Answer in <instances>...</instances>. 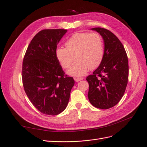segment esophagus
Instances as JSON below:
<instances>
[{
  "mask_svg": "<svg viewBox=\"0 0 147 147\" xmlns=\"http://www.w3.org/2000/svg\"><path fill=\"white\" fill-rule=\"evenodd\" d=\"M74 80H75V81L76 82H78L82 80L83 78H74Z\"/></svg>",
  "mask_w": 147,
  "mask_h": 147,
  "instance_id": "34e87169",
  "label": "esophagus"
}]
</instances>
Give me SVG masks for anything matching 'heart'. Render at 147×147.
<instances>
[{
	"label": "heart",
	"mask_w": 147,
	"mask_h": 147,
	"mask_svg": "<svg viewBox=\"0 0 147 147\" xmlns=\"http://www.w3.org/2000/svg\"><path fill=\"white\" fill-rule=\"evenodd\" d=\"M65 46V48L57 47L55 55L64 69L69 67L74 57L76 61L67 72L71 76H83L87 73L89 68L96 69L103 60L104 43L98 34L75 33L66 41Z\"/></svg>",
	"instance_id": "obj_1"
}]
</instances>
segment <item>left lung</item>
<instances>
[{"label": "left lung", "instance_id": "1", "mask_svg": "<svg viewBox=\"0 0 147 147\" xmlns=\"http://www.w3.org/2000/svg\"><path fill=\"white\" fill-rule=\"evenodd\" d=\"M91 30L103 38L104 56L92 75L86 77L88 97L95 107L108 109L116 105L125 92L129 75L127 56L123 44L112 32L101 28Z\"/></svg>", "mask_w": 147, "mask_h": 147}]
</instances>
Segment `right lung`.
<instances>
[{
	"mask_svg": "<svg viewBox=\"0 0 147 147\" xmlns=\"http://www.w3.org/2000/svg\"><path fill=\"white\" fill-rule=\"evenodd\" d=\"M65 29H44L31 40L24 57L22 79L24 91L41 113L56 115L65 109L75 82L65 75L55 50Z\"/></svg>",
	"mask_w": 147,
	"mask_h": 147,
	"instance_id": "right-lung-1",
	"label": "right lung"
}]
</instances>
